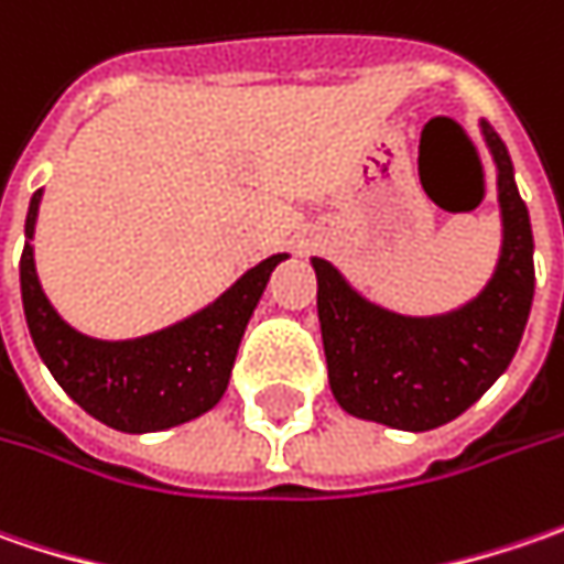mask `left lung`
I'll list each match as a JSON object with an SVG mask.
<instances>
[{"label":"left lung","mask_w":564,"mask_h":564,"mask_svg":"<svg viewBox=\"0 0 564 564\" xmlns=\"http://www.w3.org/2000/svg\"><path fill=\"white\" fill-rule=\"evenodd\" d=\"M482 138L499 170L502 256L477 300L410 318L362 300L334 264L312 258L330 391L359 420L406 432L452 423L492 388L521 344L533 303L530 214L502 138L489 122Z\"/></svg>","instance_id":"left-lung-1"}]
</instances>
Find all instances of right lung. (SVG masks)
Listing matches in <instances>:
<instances>
[{
	"mask_svg": "<svg viewBox=\"0 0 564 564\" xmlns=\"http://www.w3.org/2000/svg\"><path fill=\"white\" fill-rule=\"evenodd\" d=\"M40 195L37 188L24 224L21 300L34 347L62 391L119 432H160L208 413L227 391L242 330L286 256L264 258L220 300L173 328L135 340H94L62 322L37 281L31 239Z\"/></svg>",
	"mask_w": 564,
	"mask_h": 564,
	"instance_id": "right-lung-1",
	"label": "right lung"
}]
</instances>
